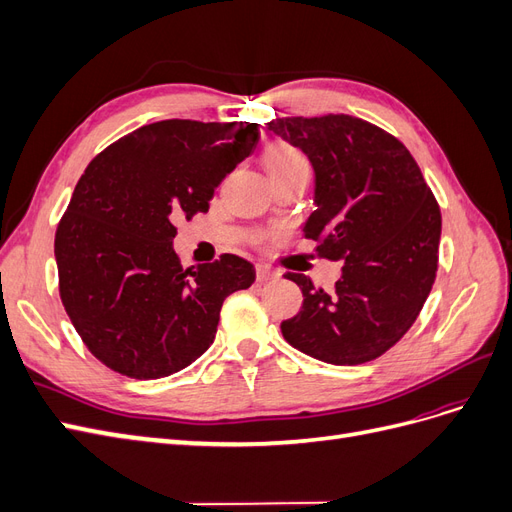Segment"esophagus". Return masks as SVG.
I'll return each instance as SVG.
<instances>
[{
    "label": "esophagus",
    "instance_id": "esophagus-1",
    "mask_svg": "<svg viewBox=\"0 0 512 512\" xmlns=\"http://www.w3.org/2000/svg\"><path fill=\"white\" fill-rule=\"evenodd\" d=\"M277 275H280V273L273 271L271 267H265V265H258L256 267V280L258 282H271V280H275Z\"/></svg>",
    "mask_w": 512,
    "mask_h": 512
}]
</instances>
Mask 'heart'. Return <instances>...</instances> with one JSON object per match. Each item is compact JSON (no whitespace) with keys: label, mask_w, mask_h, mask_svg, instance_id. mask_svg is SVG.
<instances>
[{"label":"heart","mask_w":512,"mask_h":512,"mask_svg":"<svg viewBox=\"0 0 512 512\" xmlns=\"http://www.w3.org/2000/svg\"><path fill=\"white\" fill-rule=\"evenodd\" d=\"M262 164H265L271 181L294 175H309L307 156L288 141H273L262 153Z\"/></svg>","instance_id":"obj_1"}]
</instances>
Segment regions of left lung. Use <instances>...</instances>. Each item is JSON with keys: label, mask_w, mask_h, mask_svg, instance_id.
<instances>
[{"label": "left lung", "mask_w": 512, "mask_h": 512, "mask_svg": "<svg viewBox=\"0 0 512 512\" xmlns=\"http://www.w3.org/2000/svg\"><path fill=\"white\" fill-rule=\"evenodd\" d=\"M267 128L307 153L316 211L303 232L320 258L344 262L331 294L312 277L284 275L301 288L303 309L282 335L324 363L374 361L408 333L436 282L438 200L406 145L365 119L275 117Z\"/></svg>", "instance_id": "left-lung-1"}]
</instances>
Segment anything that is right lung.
<instances>
[{"instance_id":"1","label":"right lung","mask_w":512,"mask_h":512,"mask_svg":"<svg viewBox=\"0 0 512 512\" xmlns=\"http://www.w3.org/2000/svg\"><path fill=\"white\" fill-rule=\"evenodd\" d=\"M258 138V123L166 119L89 162L57 224L55 258L61 303L102 365L158 380L213 344L224 299L256 271L235 254L183 269L175 224L209 211Z\"/></svg>"}]
</instances>
